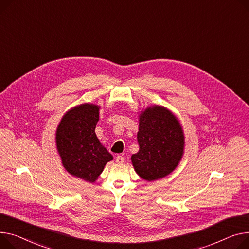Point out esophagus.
<instances>
[{
    "instance_id": "obj_1",
    "label": "esophagus",
    "mask_w": 249,
    "mask_h": 249,
    "mask_svg": "<svg viewBox=\"0 0 249 249\" xmlns=\"http://www.w3.org/2000/svg\"><path fill=\"white\" fill-rule=\"evenodd\" d=\"M116 162H117L118 164H122V163H124V161H125V158L123 157V156H121V155H118L117 157H116Z\"/></svg>"
}]
</instances>
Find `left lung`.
I'll use <instances>...</instances> for the list:
<instances>
[{
	"label": "left lung",
	"mask_w": 249,
	"mask_h": 249,
	"mask_svg": "<svg viewBox=\"0 0 249 249\" xmlns=\"http://www.w3.org/2000/svg\"><path fill=\"white\" fill-rule=\"evenodd\" d=\"M139 151L131 156L136 173L147 181L170 174L184 153V133L176 116L163 106H151L139 115Z\"/></svg>",
	"instance_id": "left-lung-1"
}]
</instances>
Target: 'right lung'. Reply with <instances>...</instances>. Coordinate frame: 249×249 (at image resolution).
<instances>
[{
	"label": "right lung",
	"instance_id": "add662e5",
	"mask_svg": "<svg viewBox=\"0 0 249 249\" xmlns=\"http://www.w3.org/2000/svg\"><path fill=\"white\" fill-rule=\"evenodd\" d=\"M99 109L94 104H81L63 116L57 131L56 145L62 164L71 175L90 183L97 180L113 156L96 136Z\"/></svg>",
	"mask_w": 249,
	"mask_h": 249
}]
</instances>
